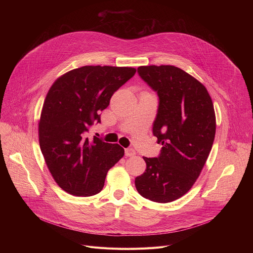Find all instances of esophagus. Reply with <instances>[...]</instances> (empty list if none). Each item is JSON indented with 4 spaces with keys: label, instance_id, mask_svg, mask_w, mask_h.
<instances>
[{
    "label": "esophagus",
    "instance_id": "1",
    "mask_svg": "<svg viewBox=\"0 0 253 253\" xmlns=\"http://www.w3.org/2000/svg\"><path fill=\"white\" fill-rule=\"evenodd\" d=\"M134 155H136V152H135V150H134L133 148H127V149L125 150V156H127V157H133Z\"/></svg>",
    "mask_w": 253,
    "mask_h": 253
}]
</instances>
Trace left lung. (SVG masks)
I'll return each mask as SVG.
<instances>
[{
  "label": "left lung",
  "instance_id": "left-lung-1",
  "mask_svg": "<svg viewBox=\"0 0 253 253\" xmlns=\"http://www.w3.org/2000/svg\"><path fill=\"white\" fill-rule=\"evenodd\" d=\"M140 78L158 96L153 135L162 144L158 157H143L146 170L136 177L140 195L154 202L174 201L195 183L211 151L216 123L206 88L170 65L142 66Z\"/></svg>",
  "mask_w": 253,
  "mask_h": 253
}]
</instances>
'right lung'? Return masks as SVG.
<instances>
[{
  "instance_id": "right-lung-1",
  "label": "right lung",
  "mask_w": 253,
  "mask_h": 253,
  "mask_svg": "<svg viewBox=\"0 0 253 253\" xmlns=\"http://www.w3.org/2000/svg\"><path fill=\"white\" fill-rule=\"evenodd\" d=\"M136 73L134 68L84 66L61 76L50 88L39 123V141L57 184L69 194L92 196L104 186L108 170L123 156L118 144L88 133L114 92Z\"/></svg>"
}]
</instances>
